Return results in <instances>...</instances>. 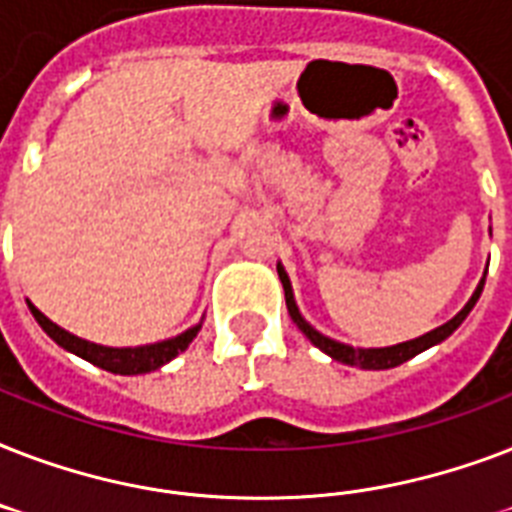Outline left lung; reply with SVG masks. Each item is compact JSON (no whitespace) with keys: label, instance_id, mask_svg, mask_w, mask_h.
<instances>
[{"label":"left lung","instance_id":"1","mask_svg":"<svg viewBox=\"0 0 512 512\" xmlns=\"http://www.w3.org/2000/svg\"><path fill=\"white\" fill-rule=\"evenodd\" d=\"M279 268V279L281 284H284V297H287V308H289V316H292V321H295L297 327H300V332H303L308 340L316 345L319 350H324L327 356H332L335 361H340V364H348V366H361V369H393V366L404 364V361H409V358H414L417 353H422V350L433 348V345H438V342H444L446 337L452 335L454 329L460 327L462 321L468 319V313L473 311V305L478 303V297H481V292H484V281L486 276L481 279V284L476 287V292H473V297L468 300V305L462 308L454 319H449L446 324H441V327H436L433 332H428V335L422 337H414V340H406V342H398V345H390V348H353V345H345V342H337L332 340V337L321 335V332H316V329L308 324V321L300 316V311H297L295 305V295H292V284H289V276L287 271H284V265H276Z\"/></svg>","mask_w":512,"mask_h":512}]
</instances>
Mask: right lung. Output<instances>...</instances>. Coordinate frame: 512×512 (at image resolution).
<instances>
[{"label": "right lung", "instance_id": "1", "mask_svg": "<svg viewBox=\"0 0 512 512\" xmlns=\"http://www.w3.org/2000/svg\"><path fill=\"white\" fill-rule=\"evenodd\" d=\"M28 311L34 313V319L39 321V327H42L52 340L58 342L60 348H66L68 353H76V356L84 358V361H90V364L100 366V369H106V372H114V374L154 372V369L164 366L167 361H172L177 353H183V350L188 348V342L199 335V329H201V324H196V327L185 329L183 335L170 337V340H162V342H154V345H138V348H106V345L82 340V337H76L71 335V332H66V329H60L58 324H52V321L31 303H28Z\"/></svg>", "mask_w": 512, "mask_h": 512}]
</instances>
